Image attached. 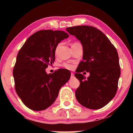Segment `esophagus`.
Wrapping results in <instances>:
<instances>
[{"mask_svg": "<svg viewBox=\"0 0 133 133\" xmlns=\"http://www.w3.org/2000/svg\"><path fill=\"white\" fill-rule=\"evenodd\" d=\"M74 77H75V75H74V73H71V78H73Z\"/></svg>", "mask_w": 133, "mask_h": 133, "instance_id": "1", "label": "esophagus"}]
</instances>
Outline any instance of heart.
Listing matches in <instances>:
<instances>
[{"instance_id": "b5f03b06", "label": "heart", "mask_w": 133, "mask_h": 133, "mask_svg": "<svg viewBox=\"0 0 133 133\" xmlns=\"http://www.w3.org/2000/svg\"><path fill=\"white\" fill-rule=\"evenodd\" d=\"M63 66L64 68L67 69H72L73 67V65L72 64H69V63H66L63 64Z\"/></svg>"}]
</instances>
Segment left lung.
<instances>
[{
	"instance_id": "8db88e82",
	"label": "left lung",
	"mask_w": 133,
	"mask_h": 133,
	"mask_svg": "<svg viewBox=\"0 0 133 133\" xmlns=\"http://www.w3.org/2000/svg\"><path fill=\"white\" fill-rule=\"evenodd\" d=\"M66 30L83 46V61L75 75L80 82L76 98L87 109H101L114 98L117 90L120 76L117 51L106 36L93 26H77ZM84 71L90 73L87 79L81 74Z\"/></svg>"
}]
</instances>
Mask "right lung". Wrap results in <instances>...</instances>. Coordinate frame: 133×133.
I'll return each mask as SVG.
<instances>
[{
    "label": "right lung",
    "instance_id": "right-lung-1",
    "mask_svg": "<svg viewBox=\"0 0 133 133\" xmlns=\"http://www.w3.org/2000/svg\"><path fill=\"white\" fill-rule=\"evenodd\" d=\"M69 37L63 31L40 30L29 37L19 50L13 76L16 93L29 109H48L70 78V71L67 69L49 75L45 70L55 62L58 44Z\"/></svg>",
    "mask_w": 133,
    "mask_h": 133
}]
</instances>
